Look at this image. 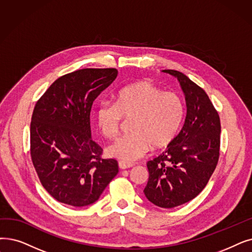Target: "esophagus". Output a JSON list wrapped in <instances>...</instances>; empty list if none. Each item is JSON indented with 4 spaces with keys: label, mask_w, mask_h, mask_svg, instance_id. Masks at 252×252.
Listing matches in <instances>:
<instances>
[{
    "label": "esophagus",
    "mask_w": 252,
    "mask_h": 252,
    "mask_svg": "<svg viewBox=\"0 0 252 252\" xmlns=\"http://www.w3.org/2000/svg\"><path fill=\"white\" fill-rule=\"evenodd\" d=\"M134 165L132 162H126L124 160H119L118 161V167L120 169H128V168H132Z\"/></svg>",
    "instance_id": "34e87169"
}]
</instances>
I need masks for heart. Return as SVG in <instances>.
I'll return each instance as SVG.
<instances>
[{
    "mask_svg": "<svg viewBox=\"0 0 252 252\" xmlns=\"http://www.w3.org/2000/svg\"><path fill=\"white\" fill-rule=\"evenodd\" d=\"M184 117V104L173 92H162L147 80L125 86L115 94L114 104L102 103L96 110V124L108 139H114L123 119L130 120L129 132L107 148L110 157L135 160L150 150L168 147L176 139Z\"/></svg>",
    "mask_w": 252,
    "mask_h": 252,
    "instance_id": "obj_1",
    "label": "heart"
}]
</instances>
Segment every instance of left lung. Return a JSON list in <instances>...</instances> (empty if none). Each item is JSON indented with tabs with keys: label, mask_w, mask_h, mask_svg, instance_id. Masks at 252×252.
<instances>
[{
	"label": "left lung",
	"mask_w": 252,
	"mask_h": 252,
	"mask_svg": "<svg viewBox=\"0 0 252 252\" xmlns=\"http://www.w3.org/2000/svg\"><path fill=\"white\" fill-rule=\"evenodd\" d=\"M180 82L187 101L184 125L168 149L149 160L144 193L161 208H174L194 199L213 174L220 149V119L205 91L187 75L163 70Z\"/></svg>",
	"instance_id": "obj_1"
}]
</instances>
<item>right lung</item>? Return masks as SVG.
Here are the masks:
<instances>
[{"label":"right lung","instance_id":"1","mask_svg":"<svg viewBox=\"0 0 252 252\" xmlns=\"http://www.w3.org/2000/svg\"><path fill=\"white\" fill-rule=\"evenodd\" d=\"M117 70L81 69L61 76L37 101L31 122V158L41 184L57 201L83 207L97 201L118 173L92 140L94 101Z\"/></svg>","mask_w":252,"mask_h":252}]
</instances>
